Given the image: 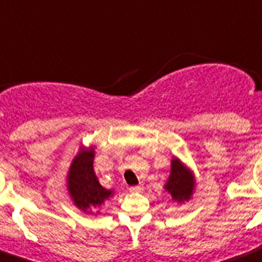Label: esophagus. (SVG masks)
Masks as SVG:
<instances>
[{
    "label": "esophagus",
    "instance_id": "esophagus-1",
    "mask_svg": "<svg viewBox=\"0 0 262 262\" xmlns=\"http://www.w3.org/2000/svg\"><path fill=\"white\" fill-rule=\"evenodd\" d=\"M129 192H130V193H140V192H142V186H140V185L130 186V188H129Z\"/></svg>",
    "mask_w": 262,
    "mask_h": 262
}]
</instances>
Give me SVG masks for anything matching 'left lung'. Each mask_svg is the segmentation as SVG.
<instances>
[{
	"label": "left lung",
	"mask_w": 262,
	"mask_h": 262,
	"mask_svg": "<svg viewBox=\"0 0 262 262\" xmlns=\"http://www.w3.org/2000/svg\"><path fill=\"white\" fill-rule=\"evenodd\" d=\"M165 190L172 195L176 202H185L190 200L194 192V176L182 164L179 158L173 157L170 164V174L165 184Z\"/></svg>",
	"instance_id": "8db88e82"
}]
</instances>
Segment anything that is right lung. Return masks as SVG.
I'll list each match as a JSON object with an SVG mask.
<instances>
[{
	"instance_id": "obj_1",
	"label": "right lung",
	"mask_w": 262,
	"mask_h": 262,
	"mask_svg": "<svg viewBox=\"0 0 262 262\" xmlns=\"http://www.w3.org/2000/svg\"><path fill=\"white\" fill-rule=\"evenodd\" d=\"M94 148L81 146L68 172V190L74 205L85 213H94L113 190L101 186L93 169Z\"/></svg>"
}]
</instances>
